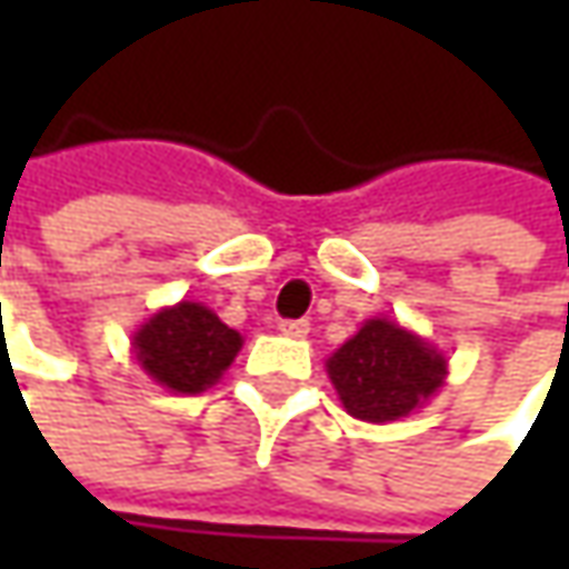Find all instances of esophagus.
I'll return each mask as SVG.
<instances>
[{
    "instance_id": "34e87169",
    "label": "esophagus",
    "mask_w": 569,
    "mask_h": 569,
    "mask_svg": "<svg viewBox=\"0 0 569 569\" xmlns=\"http://www.w3.org/2000/svg\"><path fill=\"white\" fill-rule=\"evenodd\" d=\"M278 332L288 336V339H307L310 336V322L307 319H281L278 322Z\"/></svg>"
}]
</instances>
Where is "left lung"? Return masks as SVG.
Masks as SVG:
<instances>
[{
	"label": "left lung",
	"mask_w": 569,
	"mask_h": 569,
	"mask_svg": "<svg viewBox=\"0 0 569 569\" xmlns=\"http://www.w3.org/2000/svg\"><path fill=\"white\" fill-rule=\"evenodd\" d=\"M326 373L351 418L389 425L425 408L447 382V355L405 329L402 322L373 317L332 351Z\"/></svg>",
	"instance_id": "left-lung-1"
}]
</instances>
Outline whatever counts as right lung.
Segmentation results:
<instances>
[{
    "mask_svg": "<svg viewBox=\"0 0 569 569\" xmlns=\"http://www.w3.org/2000/svg\"><path fill=\"white\" fill-rule=\"evenodd\" d=\"M243 336L196 300L161 307L132 332V355L158 386L180 396L206 392L224 377Z\"/></svg>",
    "mask_w": 569,
    "mask_h": 569,
    "instance_id": "add662e5",
    "label": "right lung"
}]
</instances>
